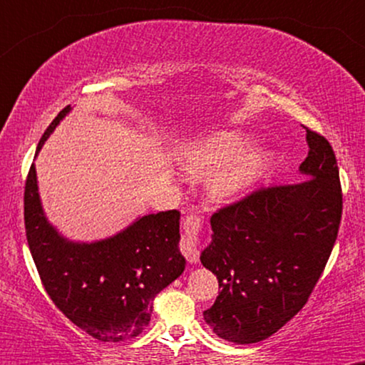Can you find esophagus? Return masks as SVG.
I'll list each match as a JSON object with an SVG mask.
<instances>
[{"instance_id": "1", "label": "esophagus", "mask_w": 365, "mask_h": 365, "mask_svg": "<svg viewBox=\"0 0 365 365\" xmlns=\"http://www.w3.org/2000/svg\"><path fill=\"white\" fill-rule=\"evenodd\" d=\"M203 220L198 215H187L184 220V235L181 239V252L190 263L200 259V230Z\"/></svg>"}]
</instances>
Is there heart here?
I'll use <instances>...</instances> for the list:
<instances>
[{
  "label": "heart",
  "instance_id": "obj_1",
  "mask_svg": "<svg viewBox=\"0 0 365 365\" xmlns=\"http://www.w3.org/2000/svg\"><path fill=\"white\" fill-rule=\"evenodd\" d=\"M252 140L237 130H222L191 141L182 148L179 160L191 174L215 173L208 184L213 198L229 200L258 181L272 162V153L251 148Z\"/></svg>",
  "mask_w": 365,
  "mask_h": 365
}]
</instances>
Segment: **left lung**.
Returning <instances> with one entry per match:
<instances>
[{"label": "left lung", "instance_id": "obj_1", "mask_svg": "<svg viewBox=\"0 0 365 365\" xmlns=\"http://www.w3.org/2000/svg\"><path fill=\"white\" fill-rule=\"evenodd\" d=\"M307 179L259 187L217 210L201 263L218 278L203 312L213 333L234 344L272 336L306 306L335 246L341 186L329 141L306 128Z\"/></svg>", "mask_w": 365, "mask_h": 365}]
</instances>
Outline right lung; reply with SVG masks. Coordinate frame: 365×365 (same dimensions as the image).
Listing matches in <instances>:
<instances>
[{"label":"right lung","instance_id":"obj_1","mask_svg":"<svg viewBox=\"0 0 365 365\" xmlns=\"http://www.w3.org/2000/svg\"><path fill=\"white\" fill-rule=\"evenodd\" d=\"M66 106L49 124L37 152L70 113ZM27 242L47 295L85 333L101 341L138 336L148 324L153 299L184 272L178 210L150 213L123 232L97 242H73L47 222L38 198L36 165L24 192Z\"/></svg>","mask_w":365,"mask_h":365}]
</instances>
